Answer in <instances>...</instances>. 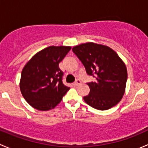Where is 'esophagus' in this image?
I'll list each match as a JSON object with an SVG mask.
<instances>
[{
	"instance_id": "obj_1",
	"label": "esophagus",
	"mask_w": 148,
	"mask_h": 148,
	"mask_svg": "<svg viewBox=\"0 0 148 148\" xmlns=\"http://www.w3.org/2000/svg\"><path fill=\"white\" fill-rule=\"evenodd\" d=\"M80 84H81V81H80L79 79H77V81H76L75 82L73 83V85L75 86H78V85H79Z\"/></svg>"
}]
</instances>
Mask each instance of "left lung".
Wrapping results in <instances>:
<instances>
[{"label":"left lung","mask_w":148,"mask_h":148,"mask_svg":"<svg viewBox=\"0 0 148 148\" xmlns=\"http://www.w3.org/2000/svg\"><path fill=\"white\" fill-rule=\"evenodd\" d=\"M73 52L86 74L95 82L87 83L90 92L84 100L93 108L107 110L118 104L125 92L127 71L117 53L109 46L88 42L74 46Z\"/></svg>","instance_id":"8db88e82"}]
</instances>
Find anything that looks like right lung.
Here are the masks:
<instances>
[{
  "label": "right lung",
  "instance_id": "1",
  "mask_svg": "<svg viewBox=\"0 0 148 148\" xmlns=\"http://www.w3.org/2000/svg\"><path fill=\"white\" fill-rule=\"evenodd\" d=\"M71 46H49L36 53L24 66L20 80L22 95L31 107L40 111L54 108L70 89L62 82L59 64Z\"/></svg>",
  "mask_w": 148,
  "mask_h": 148
}]
</instances>
